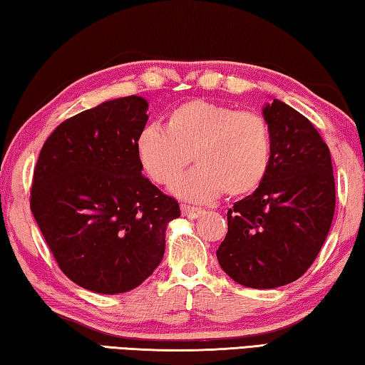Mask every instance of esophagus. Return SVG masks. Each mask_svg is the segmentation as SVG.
<instances>
[{
    "label": "esophagus",
    "mask_w": 365,
    "mask_h": 365,
    "mask_svg": "<svg viewBox=\"0 0 365 365\" xmlns=\"http://www.w3.org/2000/svg\"><path fill=\"white\" fill-rule=\"evenodd\" d=\"M181 211H182V216H185V217H197L202 212V208H198V206L187 205V203H182Z\"/></svg>",
    "instance_id": "34e87169"
}]
</instances>
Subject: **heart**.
<instances>
[{
    "instance_id": "1",
    "label": "heart",
    "mask_w": 365,
    "mask_h": 365,
    "mask_svg": "<svg viewBox=\"0 0 365 365\" xmlns=\"http://www.w3.org/2000/svg\"><path fill=\"white\" fill-rule=\"evenodd\" d=\"M136 154L159 185L173 182L192 155L197 167L176 181L173 192L184 200L206 202L222 190L230 197L256 190L270 165L272 136L262 115L194 100L171 109L163 128L144 127Z\"/></svg>"
}]
</instances>
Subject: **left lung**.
Wrapping results in <instances>:
<instances>
[{"label": "left lung", "instance_id": "1", "mask_svg": "<svg viewBox=\"0 0 365 365\" xmlns=\"http://www.w3.org/2000/svg\"><path fill=\"white\" fill-rule=\"evenodd\" d=\"M272 155L259 187L227 211L216 256L238 284L272 289L299 279L331 229L335 181L327 144L305 115L274 98L262 109Z\"/></svg>", "mask_w": 365, "mask_h": 365}]
</instances>
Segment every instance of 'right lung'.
<instances>
[{
	"label": "right lung",
	"mask_w": 365,
	"mask_h": 365,
	"mask_svg": "<svg viewBox=\"0 0 365 365\" xmlns=\"http://www.w3.org/2000/svg\"><path fill=\"white\" fill-rule=\"evenodd\" d=\"M148 101L123 97L61 122L34 167L30 208L68 278L87 291L138 287L162 262L173 197L141 175Z\"/></svg>",
	"instance_id": "obj_1"
}]
</instances>
